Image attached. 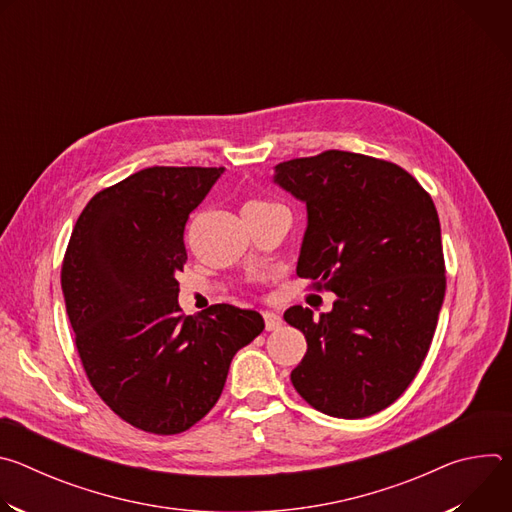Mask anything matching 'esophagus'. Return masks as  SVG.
I'll return each mask as SVG.
<instances>
[{
  "mask_svg": "<svg viewBox=\"0 0 512 512\" xmlns=\"http://www.w3.org/2000/svg\"><path fill=\"white\" fill-rule=\"evenodd\" d=\"M263 318H265V328H267L269 332L279 330V328H281V324H283L281 316H279V314H275V312H265V314H263Z\"/></svg>",
  "mask_w": 512,
  "mask_h": 512,
  "instance_id": "1",
  "label": "esophagus"
}]
</instances>
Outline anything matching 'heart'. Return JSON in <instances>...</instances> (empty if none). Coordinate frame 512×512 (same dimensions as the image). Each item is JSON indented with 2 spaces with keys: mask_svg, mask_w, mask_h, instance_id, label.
<instances>
[{
  "mask_svg": "<svg viewBox=\"0 0 512 512\" xmlns=\"http://www.w3.org/2000/svg\"><path fill=\"white\" fill-rule=\"evenodd\" d=\"M263 206H271V202H265V200H251L245 204L243 210H249V208H263Z\"/></svg>",
  "mask_w": 512,
  "mask_h": 512,
  "instance_id": "1",
  "label": "heart"
}]
</instances>
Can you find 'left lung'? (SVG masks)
<instances>
[{"instance_id":"1","label":"left lung","mask_w":512,"mask_h":512,"mask_svg":"<svg viewBox=\"0 0 512 512\" xmlns=\"http://www.w3.org/2000/svg\"><path fill=\"white\" fill-rule=\"evenodd\" d=\"M273 184L306 204L296 273L336 294L320 318L283 314L308 342L291 383L330 417H369L415 379L444 304L433 200L403 168L340 150L277 164Z\"/></svg>"}]
</instances>
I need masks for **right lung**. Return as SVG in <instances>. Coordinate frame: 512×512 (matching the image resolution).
<instances>
[{
    "mask_svg": "<svg viewBox=\"0 0 512 512\" xmlns=\"http://www.w3.org/2000/svg\"><path fill=\"white\" fill-rule=\"evenodd\" d=\"M225 168L139 170L81 212L62 263V291L83 367L127 423L172 435L223 393L231 360L265 328L255 310L218 304L182 316L176 275L188 214Z\"/></svg>",
    "mask_w": 512,
    "mask_h": 512,
    "instance_id": "right-lung-1",
    "label": "right lung"
}]
</instances>
